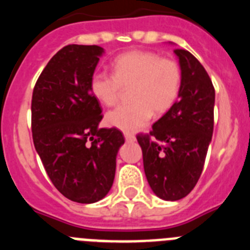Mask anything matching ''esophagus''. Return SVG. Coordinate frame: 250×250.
I'll list each match as a JSON object with an SVG mask.
<instances>
[{
    "label": "esophagus",
    "mask_w": 250,
    "mask_h": 250,
    "mask_svg": "<svg viewBox=\"0 0 250 250\" xmlns=\"http://www.w3.org/2000/svg\"><path fill=\"white\" fill-rule=\"evenodd\" d=\"M125 140H126L127 143H132V141H135V136L132 135V134L126 132V134H125Z\"/></svg>",
    "instance_id": "esophagus-1"
}]
</instances>
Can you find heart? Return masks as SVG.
Returning a JSON list of instances; mask_svg holds the SVG:
<instances>
[{
  "label": "heart",
  "instance_id": "1",
  "mask_svg": "<svg viewBox=\"0 0 250 250\" xmlns=\"http://www.w3.org/2000/svg\"><path fill=\"white\" fill-rule=\"evenodd\" d=\"M114 75L98 71L90 77L91 95L105 106H114L121 89H129L130 104L107 112L109 126L134 132L149 123L151 114L171 109L182 89V68L176 61L151 51H130L112 61Z\"/></svg>",
  "mask_w": 250,
  "mask_h": 250
}]
</instances>
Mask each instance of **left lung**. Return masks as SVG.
<instances>
[{
	"label": "left lung",
	"mask_w": 250,
	"mask_h": 250,
	"mask_svg": "<svg viewBox=\"0 0 250 250\" xmlns=\"http://www.w3.org/2000/svg\"><path fill=\"white\" fill-rule=\"evenodd\" d=\"M183 74L178 100L152 125L136 136L143 150L144 171L160 199H183L199 180L214 129L215 90L202 63L187 50L175 48Z\"/></svg>",
	"instance_id": "obj_1"
}]
</instances>
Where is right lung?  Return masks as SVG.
<instances>
[{"instance_id": "1", "label": "right lung", "mask_w": 250, "mask_h": 250, "mask_svg": "<svg viewBox=\"0 0 250 250\" xmlns=\"http://www.w3.org/2000/svg\"><path fill=\"white\" fill-rule=\"evenodd\" d=\"M103 54L96 45L65 46L48 61L32 92L35 149L57 190L81 204L109 193L125 143L119 129H99L103 109L89 83Z\"/></svg>"}]
</instances>
